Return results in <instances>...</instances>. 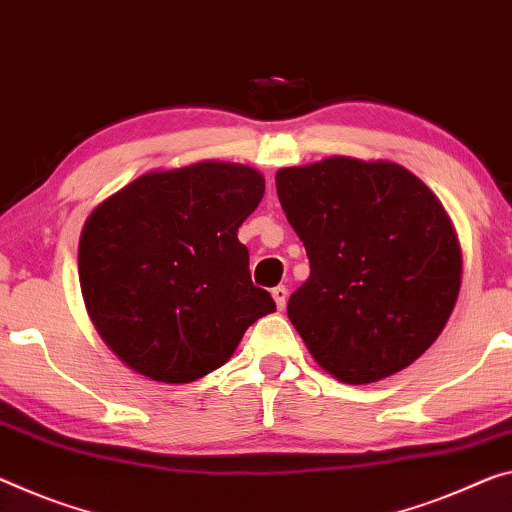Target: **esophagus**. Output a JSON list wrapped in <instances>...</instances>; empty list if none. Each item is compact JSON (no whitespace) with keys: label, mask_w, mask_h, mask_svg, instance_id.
<instances>
[{"label":"esophagus","mask_w":512,"mask_h":512,"mask_svg":"<svg viewBox=\"0 0 512 512\" xmlns=\"http://www.w3.org/2000/svg\"><path fill=\"white\" fill-rule=\"evenodd\" d=\"M272 297H274V302H277V309H279V311L286 309V300H288V290H286V286L272 288Z\"/></svg>","instance_id":"34e87169"}]
</instances>
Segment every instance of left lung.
<instances>
[{
	"label": "left lung",
	"instance_id": "left-lung-1",
	"mask_svg": "<svg viewBox=\"0 0 512 512\" xmlns=\"http://www.w3.org/2000/svg\"><path fill=\"white\" fill-rule=\"evenodd\" d=\"M277 194L311 263L288 318L313 359L345 384L419 359L451 318L462 277L437 196L396 162L345 155L279 169Z\"/></svg>",
	"mask_w": 512,
	"mask_h": 512
}]
</instances>
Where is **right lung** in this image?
<instances>
[{
  "label": "right lung",
  "instance_id": "obj_1",
  "mask_svg": "<svg viewBox=\"0 0 512 512\" xmlns=\"http://www.w3.org/2000/svg\"><path fill=\"white\" fill-rule=\"evenodd\" d=\"M263 194L256 169L206 160L139 176L91 212L80 286L93 327L125 366L155 382H194L277 311L251 283L238 240Z\"/></svg>",
  "mask_w": 512,
  "mask_h": 512
}]
</instances>
